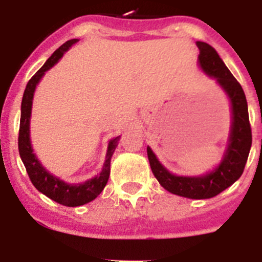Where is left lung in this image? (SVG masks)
<instances>
[{"label": "left lung", "mask_w": 262, "mask_h": 262, "mask_svg": "<svg viewBox=\"0 0 262 262\" xmlns=\"http://www.w3.org/2000/svg\"><path fill=\"white\" fill-rule=\"evenodd\" d=\"M196 47L200 52L199 64L202 70L216 81L231 100L232 125L223 160L212 172L189 178L176 176L166 170L149 147H147V155L153 175L167 191L189 199H209L241 178L252 144V133L247 101L241 84L229 72L213 47L204 41H196Z\"/></svg>", "instance_id": "8db88e82"}]
</instances>
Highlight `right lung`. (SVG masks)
Here are the masks:
<instances>
[{
	"label": "right lung",
	"mask_w": 262,
	"mask_h": 262,
	"mask_svg": "<svg viewBox=\"0 0 262 262\" xmlns=\"http://www.w3.org/2000/svg\"><path fill=\"white\" fill-rule=\"evenodd\" d=\"M77 41V39L66 41L63 46H60L50 55L48 60L44 63L43 67L29 80L25 91H24L23 101H21L20 130H18V153H20V157L23 160L24 166H25L26 172H28L33 185L39 191L43 192L46 196H48L49 199L54 200V202L59 203L62 205H66V207H80V205L87 204V203L92 202L95 198H97V195L104 190L105 185L109 180L112 156L114 153L116 146H118L119 139H120V136H119L109 142L106 158H105L104 167H102L100 175L84 181L83 184H67V182L60 180V179L50 175L48 171L41 166V163L39 162L36 156L34 155L33 147H31L30 143V116L36 84L41 80L44 73L50 70L63 57V54Z\"/></svg>",
	"instance_id": "1"
}]
</instances>
